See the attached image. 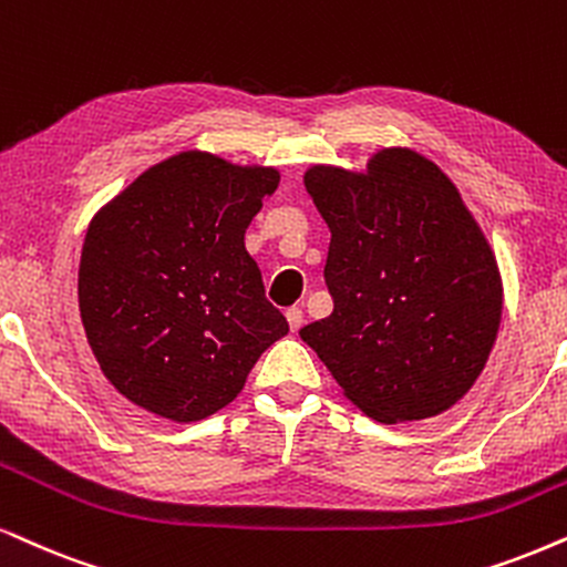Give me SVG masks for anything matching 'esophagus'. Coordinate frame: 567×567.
Here are the masks:
<instances>
[{"label": "esophagus", "mask_w": 567, "mask_h": 567, "mask_svg": "<svg viewBox=\"0 0 567 567\" xmlns=\"http://www.w3.org/2000/svg\"><path fill=\"white\" fill-rule=\"evenodd\" d=\"M285 317H288V324H290L292 332H298L300 324H303V311H300L298 306H292V308H288V311H285Z\"/></svg>", "instance_id": "34e87169"}]
</instances>
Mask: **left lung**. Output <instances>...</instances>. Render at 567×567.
Returning a JSON list of instances; mask_svg holds the SVG:
<instances>
[{
  "instance_id": "obj_1",
  "label": "left lung",
  "mask_w": 567,
  "mask_h": 567,
  "mask_svg": "<svg viewBox=\"0 0 567 567\" xmlns=\"http://www.w3.org/2000/svg\"><path fill=\"white\" fill-rule=\"evenodd\" d=\"M324 217L327 319L300 329L342 395L379 424L453 408L486 367L503 279L482 227L432 159L382 148L367 169L303 175Z\"/></svg>"
}]
</instances>
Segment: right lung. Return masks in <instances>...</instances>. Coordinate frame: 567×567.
<instances>
[{
  "mask_svg": "<svg viewBox=\"0 0 567 567\" xmlns=\"http://www.w3.org/2000/svg\"><path fill=\"white\" fill-rule=\"evenodd\" d=\"M275 167L181 152L96 212L78 306L104 377L162 419L190 424L240 395L288 321L264 296L246 230Z\"/></svg>",
  "mask_w": 567,
  "mask_h": 567,
  "instance_id": "obj_1",
  "label": "right lung"
}]
</instances>
